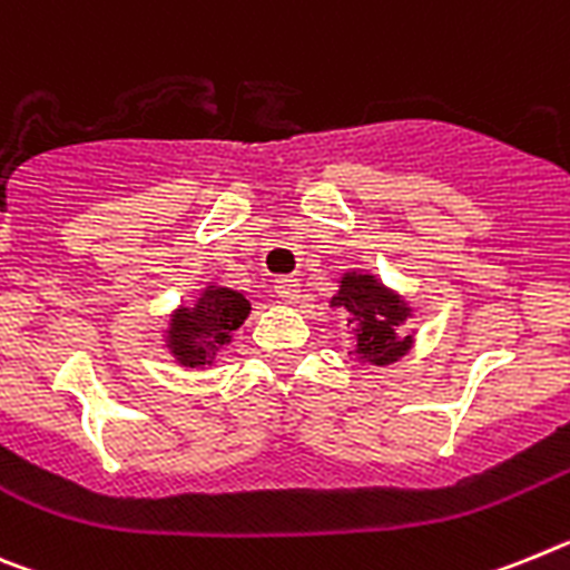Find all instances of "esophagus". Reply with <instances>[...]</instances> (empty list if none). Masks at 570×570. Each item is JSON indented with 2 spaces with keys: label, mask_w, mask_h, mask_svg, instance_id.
<instances>
[{
  "label": "esophagus",
  "mask_w": 570,
  "mask_h": 570,
  "mask_svg": "<svg viewBox=\"0 0 570 570\" xmlns=\"http://www.w3.org/2000/svg\"><path fill=\"white\" fill-rule=\"evenodd\" d=\"M275 292H278L286 304H298V301H301V281L292 278V275H281V278H275Z\"/></svg>",
  "instance_id": "1"
}]
</instances>
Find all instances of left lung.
<instances>
[{
    "instance_id": "left-lung-1",
    "label": "left lung",
    "mask_w": 570,
    "mask_h": 570,
    "mask_svg": "<svg viewBox=\"0 0 570 570\" xmlns=\"http://www.w3.org/2000/svg\"><path fill=\"white\" fill-rule=\"evenodd\" d=\"M330 306L346 315V326L353 335L350 353L364 364L387 367L410 353L413 333L404 335L399 330L413 318V306L404 295L381 284L373 272H344Z\"/></svg>"
}]
</instances>
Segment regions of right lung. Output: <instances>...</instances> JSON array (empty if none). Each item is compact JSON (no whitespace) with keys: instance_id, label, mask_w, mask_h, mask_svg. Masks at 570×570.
I'll use <instances>...</instances> for the list:
<instances>
[{"instance_id":"right-lung-1","label":"right lung","mask_w":570,"mask_h":570,"mask_svg":"<svg viewBox=\"0 0 570 570\" xmlns=\"http://www.w3.org/2000/svg\"><path fill=\"white\" fill-rule=\"evenodd\" d=\"M252 313L249 295L232 286L206 284L191 306H177L168 315L166 350L168 355L186 370L212 367L232 333L244 324Z\"/></svg>"}]
</instances>
